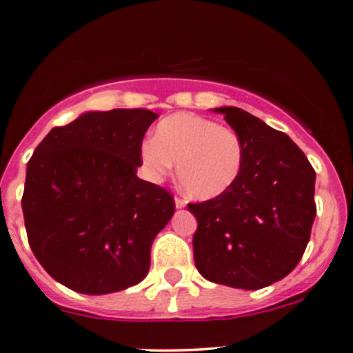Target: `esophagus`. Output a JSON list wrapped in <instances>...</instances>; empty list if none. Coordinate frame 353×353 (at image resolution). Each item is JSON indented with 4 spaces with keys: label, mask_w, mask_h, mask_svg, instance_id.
<instances>
[{
    "label": "esophagus",
    "mask_w": 353,
    "mask_h": 353,
    "mask_svg": "<svg viewBox=\"0 0 353 353\" xmlns=\"http://www.w3.org/2000/svg\"><path fill=\"white\" fill-rule=\"evenodd\" d=\"M174 203H176V208H184V206H186V199H183L179 196L174 198Z\"/></svg>",
    "instance_id": "obj_1"
}]
</instances>
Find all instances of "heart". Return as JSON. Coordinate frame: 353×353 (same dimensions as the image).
<instances>
[{"mask_svg":"<svg viewBox=\"0 0 353 353\" xmlns=\"http://www.w3.org/2000/svg\"><path fill=\"white\" fill-rule=\"evenodd\" d=\"M141 162L154 179L177 165V184L190 196L212 199L239 179L244 143L236 130L196 114L179 112L157 124L152 140L140 148Z\"/></svg>","mask_w":353,"mask_h":353,"instance_id":"obj_1","label":"heart"}]
</instances>
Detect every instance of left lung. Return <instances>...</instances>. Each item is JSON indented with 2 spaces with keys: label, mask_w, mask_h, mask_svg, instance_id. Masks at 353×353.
Wrapping results in <instances>:
<instances>
[{
  "label": "left lung",
  "mask_w": 353,
  "mask_h": 353,
  "mask_svg": "<svg viewBox=\"0 0 353 353\" xmlns=\"http://www.w3.org/2000/svg\"><path fill=\"white\" fill-rule=\"evenodd\" d=\"M244 143L237 183L220 196L190 203L198 229L194 265L206 280L258 290L301 261L316 216V172L304 152L239 108H216Z\"/></svg>",
  "instance_id": "obj_1"
}]
</instances>
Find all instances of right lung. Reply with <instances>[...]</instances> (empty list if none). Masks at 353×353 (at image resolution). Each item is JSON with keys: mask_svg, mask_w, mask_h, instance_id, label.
<instances>
[{"mask_svg": "<svg viewBox=\"0 0 353 353\" xmlns=\"http://www.w3.org/2000/svg\"><path fill=\"white\" fill-rule=\"evenodd\" d=\"M148 109L85 112L56 126L27 163L22 210L42 268L88 295L140 283L155 236L172 219L174 198L140 179V148L157 119Z\"/></svg>", "mask_w": 353, "mask_h": 353, "instance_id": "right-lung-1", "label": "right lung"}]
</instances>
